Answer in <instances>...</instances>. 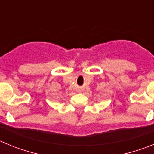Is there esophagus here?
Listing matches in <instances>:
<instances>
[{
    "label": "esophagus",
    "mask_w": 154,
    "mask_h": 154,
    "mask_svg": "<svg viewBox=\"0 0 154 154\" xmlns=\"http://www.w3.org/2000/svg\"><path fill=\"white\" fill-rule=\"evenodd\" d=\"M78 92H81V90H80V89H79V90H78Z\"/></svg>",
    "instance_id": "34e87169"
}]
</instances>
